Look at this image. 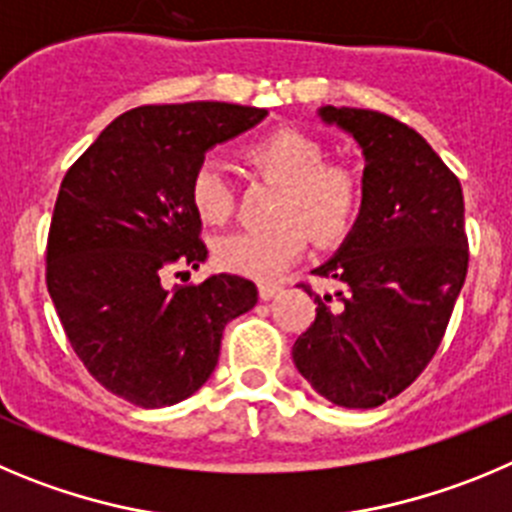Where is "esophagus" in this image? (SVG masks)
<instances>
[{
	"label": "esophagus",
	"instance_id": "esophagus-1",
	"mask_svg": "<svg viewBox=\"0 0 512 512\" xmlns=\"http://www.w3.org/2000/svg\"><path fill=\"white\" fill-rule=\"evenodd\" d=\"M281 292V284H274V281H264V284H259V297L264 299H271V297H276V294Z\"/></svg>",
	"mask_w": 512,
	"mask_h": 512
}]
</instances>
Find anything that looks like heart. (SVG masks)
Wrapping results in <instances>:
<instances>
[{
	"mask_svg": "<svg viewBox=\"0 0 512 512\" xmlns=\"http://www.w3.org/2000/svg\"><path fill=\"white\" fill-rule=\"evenodd\" d=\"M253 170L279 182L274 225L228 233L215 241V261L233 274L274 279L304 253L309 233L335 246L353 233L365 185L353 164L327 159V147L297 126H276L246 144ZM190 205L205 223H223L233 210L231 182L215 164H200L190 180Z\"/></svg>",
	"mask_w": 512,
	"mask_h": 512,
	"instance_id": "obj_1",
	"label": "heart"
}]
</instances>
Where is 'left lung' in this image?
<instances>
[{
    "label": "left lung",
    "instance_id": "1",
    "mask_svg": "<svg viewBox=\"0 0 512 512\" xmlns=\"http://www.w3.org/2000/svg\"><path fill=\"white\" fill-rule=\"evenodd\" d=\"M365 154V200L348 241L314 269L335 284L294 342V365L327 401L375 409L431 363L462 292L470 246L457 175L419 131L370 109L325 106Z\"/></svg>",
    "mask_w": 512,
    "mask_h": 512
}]
</instances>
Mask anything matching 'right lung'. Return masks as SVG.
<instances>
[{"label":"right lung","mask_w":512,"mask_h":512,"mask_svg":"<svg viewBox=\"0 0 512 512\" xmlns=\"http://www.w3.org/2000/svg\"><path fill=\"white\" fill-rule=\"evenodd\" d=\"M264 116L220 101L139 106L65 172L45 284L70 348L114 396L144 409L192 396L215 370L223 327L259 299L243 276L172 289L164 279L208 256L190 205L192 172L213 144Z\"/></svg>","instance_id":"right-lung-1"}]
</instances>
